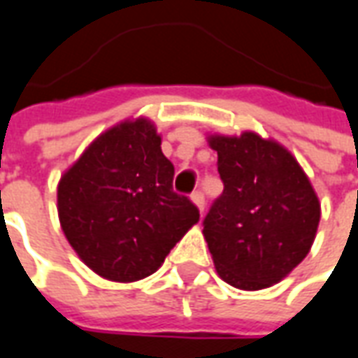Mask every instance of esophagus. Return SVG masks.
<instances>
[{
	"instance_id": "obj_1",
	"label": "esophagus",
	"mask_w": 358,
	"mask_h": 358,
	"mask_svg": "<svg viewBox=\"0 0 358 358\" xmlns=\"http://www.w3.org/2000/svg\"><path fill=\"white\" fill-rule=\"evenodd\" d=\"M192 201L197 205V209H199V211H203V209H205V196H203V192H201V189H196V192L192 194Z\"/></svg>"
}]
</instances>
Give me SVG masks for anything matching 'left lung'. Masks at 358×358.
<instances>
[{
  "mask_svg": "<svg viewBox=\"0 0 358 358\" xmlns=\"http://www.w3.org/2000/svg\"><path fill=\"white\" fill-rule=\"evenodd\" d=\"M222 194L203 219L217 273L236 289L279 283L310 252L320 201L301 164L285 147L252 131L213 136Z\"/></svg>",
  "mask_w": 358,
  "mask_h": 358,
  "instance_id": "left-lung-1",
  "label": "left lung"
}]
</instances>
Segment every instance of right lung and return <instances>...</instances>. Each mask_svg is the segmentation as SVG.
Listing matches in <instances>:
<instances>
[{
    "instance_id": "right-lung-1",
    "label": "right lung",
    "mask_w": 358,
    "mask_h": 358,
    "mask_svg": "<svg viewBox=\"0 0 358 358\" xmlns=\"http://www.w3.org/2000/svg\"><path fill=\"white\" fill-rule=\"evenodd\" d=\"M174 164L149 120L99 136L57 184V213L71 248L104 279L155 273L197 221L199 209L172 189Z\"/></svg>"
}]
</instances>
